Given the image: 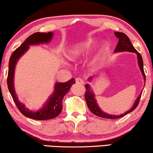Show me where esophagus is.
Segmentation results:
<instances>
[{
  "label": "esophagus",
  "instance_id": "34e87169",
  "mask_svg": "<svg viewBox=\"0 0 153 153\" xmlns=\"http://www.w3.org/2000/svg\"><path fill=\"white\" fill-rule=\"evenodd\" d=\"M76 83L77 84H84V81L81 78H76Z\"/></svg>",
  "mask_w": 153,
  "mask_h": 153
}]
</instances>
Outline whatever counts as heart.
Instances as JSON below:
<instances>
[{"mask_svg": "<svg viewBox=\"0 0 153 153\" xmlns=\"http://www.w3.org/2000/svg\"><path fill=\"white\" fill-rule=\"evenodd\" d=\"M94 46V41L91 39L87 40V41L83 42V43H79L78 45H76L74 49L70 50L68 53V58L71 60H76L81 58L84 55L87 54L92 50ZM97 59H94L92 61L91 65H95L97 63Z\"/></svg>", "mask_w": 153, "mask_h": 153, "instance_id": "b5f03b06", "label": "heart"}]
</instances>
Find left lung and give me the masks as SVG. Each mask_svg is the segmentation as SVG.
<instances>
[{
    "mask_svg": "<svg viewBox=\"0 0 153 153\" xmlns=\"http://www.w3.org/2000/svg\"><path fill=\"white\" fill-rule=\"evenodd\" d=\"M114 35L119 39L118 43H117V47L115 48L114 52H123V51H128V52H135L137 54V58H138L139 68H140L141 71L142 72L143 78H144L146 81V75L144 73V70H143V59H142V57L141 56V54H139V53L135 50V48L133 47V45H132V44L130 41V39L128 38L127 35L125 34L124 33L115 32ZM92 79V77H90L89 79V81L91 80ZM85 88H86V90L85 92V99L89 110L92 112L93 114L97 115V116L101 117V118H105V119H108L121 118V117H124L125 115L128 114L129 112H131L133 111V110L137 107V105H138V104L139 103V100H140V98L141 96V93L138 98L137 99V100L133 105V106L131 108V109L125 112L124 114H121V115H112V114H108L107 113H105V112H103L102 110L99 108V107L96 102V100H95L94 99V95L93 94L92 90H90V85H88V84L87 85H85Z\"/></svg>",
    "mask_w": 153,
    "mask_h": 153,
    "instance_id": "obj_1",
    "label": "left lung"
}]
</instances>
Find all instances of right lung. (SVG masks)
<instances>
[{"instance_id":"right-lung-1","label":"right lung","mask_w":153,"mask_h":153,"mask_svg":"<svg viewBox=\"0 0 153 153\" xmlns=\"http://www.w3.org/2000/svg\"><path fill=\"white\" fill-rule=\"evenodd\" d=\"M52 32H36L30 35L28 38L13 52L9 61V70L7 75V86L10 92L12 95L13 100L16 103L18 109L24 116L36 120H48L54 119L61 113L63 99L67 92L69 91L70 87L75 83V79L72 78L65 83H56L54 86V92L51 95L48 102L44 107L39 111H31L20 102L18 99L14 88V74L15 65L21 55L28 50L29 45H36L39 43H48L52 38Z\"/></svg>"}]
</instances>
